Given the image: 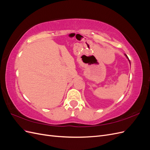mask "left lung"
Masks as SVG:
<instances>
[{"label": "left lung", "instance_id": "8db88e82", "mask_svg": "<svg viewBox=\"0 0 150 150\" xmlns=\"http://www.w3.org/2000/svg\"><path fill=\"white\" fill-rule=\"evenodd\" d=\"M125 56H126V57H128V56H126V54H125ZM129 62H130V61H129Z\"/></svg>", "mask_w": 150, "mask_h": 150}]
</instances>
